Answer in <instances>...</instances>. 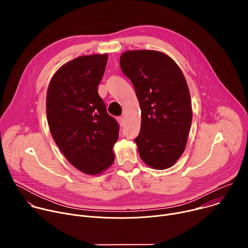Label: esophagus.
I'll use <instances>...</instances> for the list:
<instances>
[{
    "label": "esophagus",
    "instance_id": "34e87169",
    "mask_svg": "<svg viewBox=\"0 0 248 248\" xmlns=\"http://www.w3.org/2000/svg\"><path fill=\"white\" fill-rule=\"evenodd\" d=\"M117 120H118V122H119V124H120L121 126H123V125L124 124V119L123 117H118Z\"/></svg>",
    "mask_w": 248,
    "mask_h": 248
}]
</instances>
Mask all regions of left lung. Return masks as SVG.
I'll return each mask as SVG.
<instances>
[{
    "instance_id": "8db88e82",
    "label": "left lung",
    "mask_w": 248,
    "mask_h": 248,
    "mask_svg": "<svg viewBox=\"0 0 248 248\" xmlns=\"http://www.w3.org/2000/svg\"><path fill=\"white\" fill-rule=\"evenodd\" d=\"M120 65L141 109L140 132L134 139L140 158L154 169H168L184 153L191 125L186 80L178 64L158 51L124 52Z\"/></svg>"
}]
</instances>
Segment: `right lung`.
<instances>
[{
    "instance_id": "1",
    "label": "right lung",
    "mask_w": 248,
    "mask_h": 248,
    "mask_svg": "<svg viewBox=\"0 0 248 248\" xmlns=\"http://www.w3.org/2000/svg\"><path fill=\"white\" fill-rule=\"evenodd\" d=\"M108 55L78 57L63 64L47 92V120L56 144L67 161L87 174L114 162L120 125L98 94Z\"/></svg>"
}]
</instances>
